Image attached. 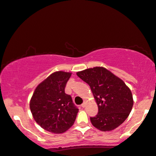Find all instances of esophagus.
Wrapping results in <instances>:
<instances>
[{"label":"esophagus","instance_id":"34e87169","mask_svg":"<svg viewBox=\"0 0 156 156\" xmlns=\"http://www.w3.org/2000/svg\"><path fill=\"white\" fill-rule=\"evenodd\" d=\"M81 106H82L83 108H84L85 106H86V101H83V103L82 104H81Z\"/></svg>","mask_w":156,"mask_h":156}]
</instances>
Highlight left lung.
<instances>
[{
	"label": "left lung",
	"instance_id": "1",
	"mask_svg": "<svg viewBox=\"0 0 156 156\" xmlns=\"http://www.w3.org/2000/svg\"><path fill=\"white\" fill-rule=\"evenodd\" d=\"M90 87L98 113L90 117L92 125L101 131H111L125 121L131 111L133 99L125 83L103 67L77 73Z\"/></svg>",
	"mask_w": 156,
	"mask_h": 156
}]
</instances>
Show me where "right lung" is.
Masks as SVG:
<instances>
[{
    "label": "right lung",
    "instance_id": "1",
    "mask_svg": "<svg viewBox=\"0 0 156 156\" xmlns=\"http://www.w3.org/2000/svg\"><path fill=\"white\" fill-rule=\"evenodd\" d=\"M71 73L57 71L36 87L30 101V109L36 122L43 129L62 133L73 125L78 108L72 98L65 93Z\"/></svg>",
    "mask_w": 156,
    "mask_h": 156
}]
</instances>
